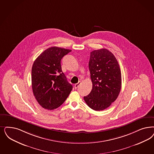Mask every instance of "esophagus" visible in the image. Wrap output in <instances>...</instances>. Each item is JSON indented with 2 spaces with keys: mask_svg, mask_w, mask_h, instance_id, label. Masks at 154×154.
Returning a JSON list of instances; mask_svg holds the SVG:
<instances>
[{
  "mask_svg": "<svg viewBox=\"0 0 154 154\" xmlns=\"http://www.w3.org/2000/svg\"><path fill=\"white\" fill-rule=\"evenodd\" d=\"M80 84H81V82H79L77 84H75V85H74V88L75 89H77L78 88H79V86H80Z\"/></svg>",
  "mask_w": 154,
  "mask_h": 154,
  "instance_id": "esophagus-1",
  "label": "esophagus"
}]
</instances>
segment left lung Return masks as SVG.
Wrapping results in <instances>:
<instances>
[{
    "mask_svg": "<svg viewBox=\"0 0 154 154\" xmlns=\"http://www.w3.org/2000/svg\"><path fill=\"white\" fill-rule=\"evenodd\" d=\"M92 89L84 97L91 109H106L116 100L121 89V72L114 55L106 49L90 52L89 62Z\"/></svg>",
    "mask_w": 154,
    "mask_h": 154,
    "instance_id": "obj_1",
    "label": "left lung"
}]
</instances>
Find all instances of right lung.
<instances>
[{
	"label": "right lung",
	"mask_w": 154,
	"mask_h": 154,
	"mask_svg": "<svg viewBox=\"0 0 154 154\" xmlns=\"http://www.w3.org/2000/svg\"><path fill=\"white\" fill-rule=\"evenodd\" d=\"M70 49L53 47L45 50L34 61L32 68L33 93L43 108L53 110L68 98L73 86L63 73L61 60Z\"/></svg>",
	"instance_id": "1"
}]
</instances>
